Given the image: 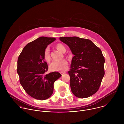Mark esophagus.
<instances>
[{
	"label": "esophagus",
	"mask_w": 124,
	"mask_h": 124,
	"mask_svg": "<svg viewBox=\"0 0 124 124\" xmlns=\"http://www.w3.org/2000/svg\"><path fill=\"white\" fill-rule=\"evenodd\" d=\"M60 73H61V74H62V75H63V74H64V73H65V71H61Z\"/></svg>",
	"instance_id": "obj_1"
}]
</instances>
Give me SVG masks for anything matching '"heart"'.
<instances>
[{"mask_svg":"<svg viewBox=\"0 0 124 124\" xmlns=\"http://www.w3.org/2000/svg\"><path fill=\"white\" fill-rule=\"evenodd\" d=\"M56 48L59 51L62 53H64L66 51L65 47L62 44H57ZM43 57L44 60L48 62L51 61V56L50 54V49L49 47H47L43 53ZM68 67V62L65 60L62 59L59 61H54L52 62L49 66L50 70L51 71H63L66 70Z\"/></svg>","mask_w":124,"mask_h":124,"instance_id":"obj_1","label":"heart"}]
</instances>
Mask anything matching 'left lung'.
<instances>
[{"label":"left lung","mask_w":124,"mask_h":124,"mask_svg":"<svg viewBox=\"0 0 124 124\" xmlns=\"http://www.w3.org/2000/svg\"><path fill=\"white\" fill-rule=\"evenodd\" d=\"M60 40L74 55L68 71L72 93L80 98L92 96L98 90L105 75V61L101 50L86 39L60 37Z\"/></svg>","instance_id":"1"}]
</instances>
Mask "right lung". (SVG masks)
Returning a JSON list of instances; mask_svg holds the SVG:
<instances>
[{"instance_id": "1", "label": "right lung", "mask_w": 124, "mask_h": 124, "mask_svg": "<svg viewBox=\"0 0 124 124\" xmlns=\"http://www.w3.org/2000/svg\"><path fill=\"white\" fill-rule=\"evenodd\" d=\"M55 38L40 37L27 44L19 54L17 72L19 82L25 92L37 100H44L53 94V84L62 75L54 71L46 74L47 63L43 53Z\"/></svg>"}]
</instances>
